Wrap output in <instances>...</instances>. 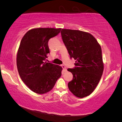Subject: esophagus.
Returning a JSON list of instances; mask_svg holds the SVG:
<instances>
[{
  "mask_svg": "<svg viewBox=\"0 0 122 122\" xmlns=\"http://www.w3.org/2000/svg\"><path fill=\"white\" fill-rule=\"evenodd\" d=\"M61 67H62L64 71H66V66H65V65H61Z\"/></svg>",
  "mask_w": 122,
  "mask_h": 122,
  "instance_id": "esophagus-1",
  "label": "esophagus"
}]
</instances>
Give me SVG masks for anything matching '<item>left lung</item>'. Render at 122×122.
Wrapping results in <instances>:
<instances>
[{
	"label": "left lung",
	"instance_id": "obj_1",
	"mask_svg": "<svg viewBox=\"0 0 122 122\" xmlns=\"http://www.w3.org/2000/svg\"><path fill=\"white\" fill-rule=\"evenodd\" d=\"M61 35L70 57L76 60L68 87L76 97L83 98L93 92L103 74L104 65L100 45L89 33L78 30L62 29Z\"/></svg>",
	"mask_w": 122,
	"mask_h": 122
}]
</instances>
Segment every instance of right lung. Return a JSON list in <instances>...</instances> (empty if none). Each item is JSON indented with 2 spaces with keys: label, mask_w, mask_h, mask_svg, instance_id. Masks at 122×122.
I'll return each mask as SVG.
<instances>
[{
  "label": "right lung",
  "mask_w": 122,
  "mask_h": 122,
  "mask_svg": "<svg viewBox=\"0 0 122 122\" xmlns=\"http://www.w3.org/2000/svg\"><path fill=\"white\" fill-rule=\"evenodd\" d=\"M61 30L53 28H34L21 41L16 56L18 72L22 81L36 93L50 91L61 75L62 67L46 61L50 53L49 40Z\"/></svg>",
  "instance_id": "right-lung-1"
}]
</instances>
